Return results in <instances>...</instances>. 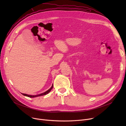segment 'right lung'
<instances>
[{"label": "right lung", "mask_w": 126, "mask_h": 126, "mask_svg": "<svg viewBox=\"0 0 126 126\" xmlns=\"http://www.w3.org/2000/svg\"><path fill=\"white\" fill-rule=\"evenodd\" d=\"M53 88V84L52 85L51 87L48 89L47 90V91H46L45 92H43V93H42L41 94H38V95H29V94H22H22H23V95L24 96H28L29 97H38V96H42V95H46L48 94L49 92L51 91V90L52 89V88Z\"/></svg>", "instance_id": "obj_1"}]
</instances>
